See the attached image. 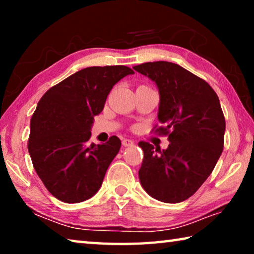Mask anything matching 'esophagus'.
<instances>
[{
	"instance_id": "34e87169",
	"label": "esophagus",
	"mask_w": 254,
	"mask_h": 254,
	"mask_svg": "<svg viewBox=\"0 0 254 254\" xmlns=\"http://www.w3.org/2000/svg\"><path fill=\"white\" fill-rule=\"evenodd\" d=\"M122 144H123V147H132V145L134 144V142H133V141L130 139H123Z\"/></svg>"
}]
</instances>
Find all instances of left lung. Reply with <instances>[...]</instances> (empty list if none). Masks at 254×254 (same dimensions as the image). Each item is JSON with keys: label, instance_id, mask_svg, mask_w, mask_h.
<instances>
[{"label": "left lung", "instance_id": "1", "mask_svg": "<svg viewBox=\"0 0 254 254\" xmlns=\"http://www.w3.org/2000/svg\"><path fill=\"white\" fill-rule=\"evenodd\" d=\"M133 69L157 84L162 126L153 130L170 141L162 151L140 141V183L153 198L180 203L198 190L222 154L225 118L220 100L207 81L177 64L144 63Z\"/></svg>", "mask_w": 254, "mask_h": 254}]
</instances>
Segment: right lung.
Wrapping results in <instances>:
<instances>
[{
  "label": "right lung",
  "instance_id": "right-lung-1",
  "mask_svg": "<svg viewBox=\"0 0 254 254\" xmlns=\"http://www.w3.org/2000/svg\"><path fill=\"white\" fill-rule=\"evenodd\" d=\"M127 66L88 67L45 93L30 122L28 150L37 175L51 195L65 203H80L100 189L121 140L111 136L89 144L91 127L104 109L107 95Z\"/></svg>",
  "mask_w": 254,
  "mask_h": 254
}]
</instances>
